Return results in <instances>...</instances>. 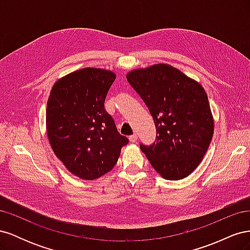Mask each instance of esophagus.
I'll return each instance as SVG.
<instances>
[{"instance_id":"34e87169","label":"esophagus","mask_w":250,"mask_h":250,"mask_svg":"<svg viewBox=\"0 0 250 250\" xmlns=\"http://www.w3.org/2000/svg\"><path fill=\"white\" fill-rule=\"evenodd\" d=\"M137 139H138V137H137V134H132V135H130V137H129V141L131 142V143H135V142H137Z\"/></svg>"}]
</instances>
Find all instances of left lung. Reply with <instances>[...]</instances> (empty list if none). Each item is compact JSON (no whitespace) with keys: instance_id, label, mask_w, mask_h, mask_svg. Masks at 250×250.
<instances>
[{"instance_id":"left-lung-1","label":"left lung","mask_w":250,"mask_h":250,"mask_svg":"<svg viewBox=\"0 0 250 250\" xmlns=\"http://www.w3.org/2000/svg\"><path fill=\"white\" fill-rule=\"evenodd\" d=\"M126 78L147 105L156 128L155 142L141 144V150L164 178L188 176L201 163L214 134L206 90L164 63L133 70Z\"/></svg>"}]
</instances>
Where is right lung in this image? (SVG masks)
I'll list each match as a JSON object with an SVG mask.
<instances>
[{
    "label": "right lung",
    "instance_id": "right-lung-1",
    "mask_svg": "<svg viewBox=\"0 0 250 250\" xmlns=\"http://www.w3.org/2000/svg\"><path fill=\"white\" fill-rule=\"evenodd\" d=\"M115 79L110 71L85 67L59 79L51 89L46 111L50 145L65 168L82 179L109 172L128 144L104 108Z\"/></svg>",
    "mask_w": 250,
    "mask_h": 250
}]
</instances>
